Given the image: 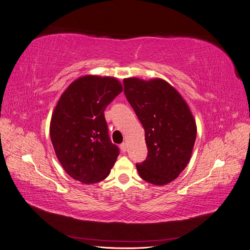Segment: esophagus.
<instances>
[{
	"instance_id": "1",
	"label": "esophagus",
	"mask_w": 250,
	"mask_h": 250,
	"mask_svg": "<svg viewBox=\"0 0 250 250\" xmlns=\"http://www.w3.org/2000/svg\"><path fill=\"white\" fill-rule=\"evenodd\" d=\"M120 148H121V150L123 151V152H125V151L127 150V145H126V143H122L120 145Z\"/></svg>"
}]
</instances>
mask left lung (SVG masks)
I'll return each mask as SVG.
<instances>
[{"mask_svg":"<svg viewBox=\"0 0 250 250\" xmlns=\"http://www.w3.org/2000/svg\"><path fill=\"white\" fill-rule=\"evenodd\" d=\"M124 94L145 129L146 160L140 176L152 185L169 184L185 170L196 140V123L177 90L162 79H124Z\"/></svg>","mask_w":250,"mask_h":250,"instance_id":"1","label":"left lung"}]
</instances>
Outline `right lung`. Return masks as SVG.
Returning <instances> with one entry per match:
<instances>
[{"label":"right lung","mask_w":250,"mask_h":250,"mask_svg":"<svg viewBox=\"0 0 250 250\" xmlns=\"http://www.w3.org/2000/svg\"><path fill=\"white\" fill-rule=\"evenodd\" d=\"M123 90L111 77L84 76L71 83L53 112L50 137L59 163L80 183L108 176L120 153L112 144L104 110Z\"/></svg>","instance_id":"add662e5"}]
</instances>
